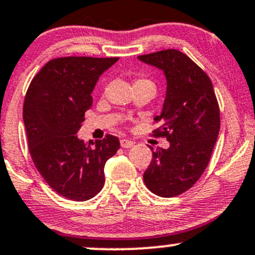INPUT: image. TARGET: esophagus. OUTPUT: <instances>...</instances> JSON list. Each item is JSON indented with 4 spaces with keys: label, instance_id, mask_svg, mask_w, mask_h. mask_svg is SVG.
<instances>
[{
    "label": "esophagus",
    "instance_id": "obj_1",
    "mask_svg": "<svg viewBox=\"0 0 255 255\" xmlns=\"http://www.w3.org/2000/svg\"><path fill=\"white\" fill-rule=\"evenodd\" d=\"M134 141L128 140V139H121V146L122 148H132V146H134Z\"/></svg>",
    "mask_w": 255,
    "mask_h": 255
}]
</instances>
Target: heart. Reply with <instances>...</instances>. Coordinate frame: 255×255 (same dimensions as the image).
Masks as SVG:
<instances>
[{
  "label": "heart",
  "mask_w": 255,
  "mask_h": 255,
  "mask_svg": "<svg viewBox=\"0 0 255 255\" xmlns=\"http://www.w3.org/2000/svg\"><path fill=\"white\" fill-rule=\"evenodd\" d=\"M138 82H149V80H146V79H138L135 83H138Z\"/></svg>",
  "instance_id": "b5f03b06"
}]
</instances>
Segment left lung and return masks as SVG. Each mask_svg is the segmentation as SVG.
Segmentation results:
<instances>
[{"instance_id": "8db88e82", "label": "left lung", "mask_w": 255, "mask_h": 255, "mask_svg": "<svg viewBox=\"0 0 255 255\" xmlns=\"http://www.w3.org/2000/svg\"><path fill=\"white\" fill-rule=\"evenodd\" d=\"M138 58L162 69L167 80L162 112L154 119L160 127L152 135L167 139L170 148L152 151L144 183L159 197H176L197 183L210 161L220 130L218 99L208 74L181 51Z\"/></svg>"}]
</instances>
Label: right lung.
<instances>
[{
    "mask_svg": "<svg viewBox=\"0 0 255 255\" xmlns=\"http://www.w3.org/2000/svg\"><path fill=\"white\" fill-rule=\"evenodd\" d=\"M117 61L119 57L53 58L26 90L23 120L30 156L45 182L69 200L84 202L103 189L105 163L120 149L115 135L106 134L95 143L76 135L93 105L99 77Z\"/></svg>",
    "mask_w": 255,
    "mask_h": 255,
    "instance_id": "add662e5",
    "label": "right lung"
}]
</instances>
